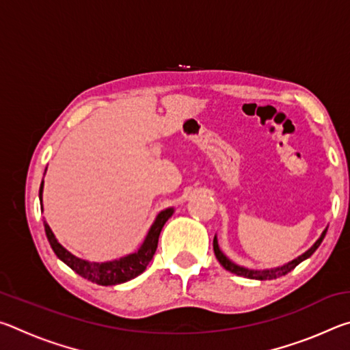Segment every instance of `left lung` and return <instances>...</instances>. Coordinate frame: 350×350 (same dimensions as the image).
I'll return each instance as SVG.
<instances>
[{"mask_svg":"<svg viewBox=\"0 0 350 350\" xmlns=\"http://www.w3.org/2000/svg\"><path fill=\"white\" fill-rule=\"evenodd\" d=\"M325 233H327V228L324 230V232L321 233V236H319V239H318V241L315 242V244H313V245H312V247L309 248V250H307L306 253H303V254H301V256H298L296 259L290 260V262L284 264V265H281V267H276V269L252 270V269L241 267V265L234 264L233 260H230V259H228L227 256H225V254L222 253L221 248H219V244H217V238H216V236H215V239H213V248H215V254H216V258H217L219 262H221L222 267H224L225 270L232 271V273H234V275L248 278V280H259V281H265V280H276V278L284 276V275H287L288 271H292V270L296 267V265L303 262L304 259L310 258L312 254L315 253L317 248H318L319 245H321V242H323V239H324Z\"/></svg>","mask_w":350,"mask_h":350,"instance_id":"obj_1","label":"left lung"}]
</instances>
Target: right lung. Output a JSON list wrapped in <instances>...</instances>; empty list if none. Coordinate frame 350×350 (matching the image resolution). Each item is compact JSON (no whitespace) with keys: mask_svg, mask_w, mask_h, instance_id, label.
<instances>
[{"mask_svg":"<svg viewBox=\"0 0 350 350\" xmlns=\"http://www.w3.org/2000/svg\"><path fill=\"white\" fill-rule=\"evenodd\" d=\"M41 202H43V182H41L40 185V204ZM41 210H43V204H41ZM173 213L174 208H167L159 213L156 221L151 225V228L148 230L144 244L140 245L137 252L128 254V256H123L120 259L108 260V262H90V260L74 256L72 253L68 252L66 248L57 241L55 234L52 233V230L46 221L44 232L47 236V241H49L52 250H54L58 259H62L68 267L75 271V273H79L88 281L98 284V286H116V284L131 281L135 276L144 273L148 264L151 262L154 253H156L159 234H161L165 222L173 216Z\"/></svg>","mask_w":350,"mask_h":350,"instance_id":"1","label":"right lung"}]
</instances>
